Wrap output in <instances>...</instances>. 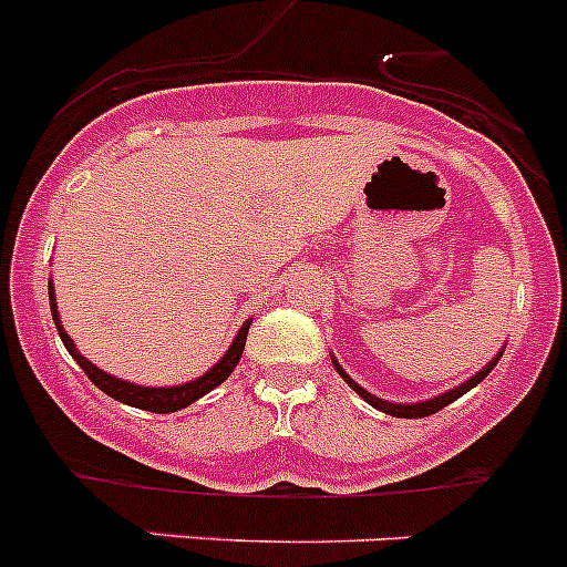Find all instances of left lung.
<instances>
[{
  "label": "left lung",
  "instance_id": "left-lung-1",
  "mask_svg": "<svg viewBox=\"0 0 567 567\" xmlns=\"http://www.w3.org/2000/svg\"><path fill=\"white\" fill-rule=\"evenodd\" d=\"M495 363H498V358H495V361H492L489 367H486V369H481V372L475 374V378H470L467 383L458 385V389L447 391V394H442V396H433V400H427V403H416V405H396V403H385V400H380V396L369 394L367 389H361V385H358L355 380L349 378V374L343 372V369L338 367V363H336V369H338V374H341V378L347 380V383L352 385V389H355L358 394H361L369 405H372V409L383 411V414H391V416H400V420H420V416H431V414H436V411H442L444 405H451L453 400H458V396H462V394H467V391L473 389V385H478L481 380H484L486 374L492 372V367H495Z\"/></svg>",
  "mask_w": 567,
  "mask_h": 567
}]
</instances>
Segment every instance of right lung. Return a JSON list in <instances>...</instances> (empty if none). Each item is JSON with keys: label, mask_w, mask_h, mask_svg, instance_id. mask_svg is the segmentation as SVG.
Segmentation results:
<instances>
[{"label": "right lung", "mask_w": 567, "mask_h": 567, "mask_svg": "<svg viewBox=\"0 0 567 567\" xmlns=\"http://www.w3.org/2000/svg\"><path fill=\"white\" fill-rule=\"evenodd\" d=\"M50 308H52V319H55L58 336H61L63 347L69 349V355H72L78 363H81V369H83V372H86V378L92 380V383L97 385L100 391H105V394H109V396L120 400V403L134 405V409L153 411V414H173V411H178V409H187V405L195 403L198 396L209 394L212 389H218V385L224 383V380L229 378L231 372H235L237 361H240V355H243V347H246V336H248V324H243L240 332H237L235 343H231L229 352H226V355L220 358V363H215V367H212L209 372L204 374V378L193 380V383L173 385V389H147V385L125 383V380L111 378V374L100 372V369L94 367V363H89L86 358H83L81 352H78L75 343H72V338H69L66 332H63L61 319H58L55 296H52V282H50Z\"/></svg>", "instance_id": "obj_1"}]
</instances>
